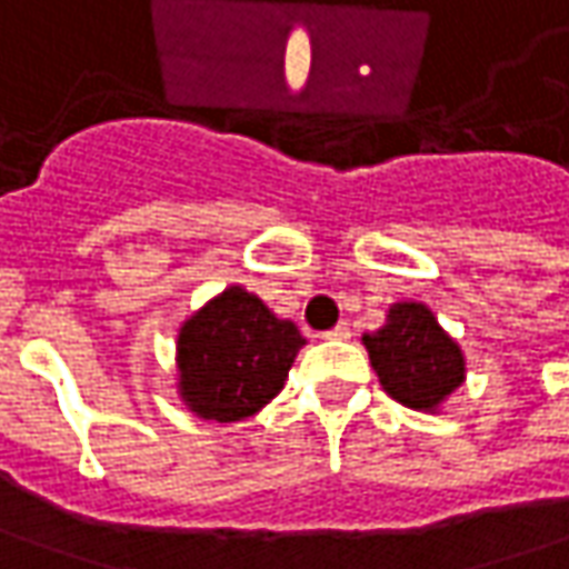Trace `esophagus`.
Returning <instances> with one entry per match:
<instances>
[{
    "mask_svg": "<svg viewBox=\"0 0 569 569\" xmlns=\"http://www.w3.org/2000/svg\"><path fill=\"white\" fill-rule=\"evenodd\" d=\"M326 338H331V341H347V338H350V326H347V322H338L335 329L326 331Z\"/></svg>",
    "mask_w": 569,
    "mask_h": 569,
    "instance_id": "1",
    "label": "esophagus"
}]
</instances>
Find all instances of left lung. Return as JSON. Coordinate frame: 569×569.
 <instances>
[{
	"label": "left lung",
	"instance_id": "left-lung-1",
	"mask_svg": "<svg viewBox=\"0 0 569 569\" xmlns=\"http://www.w3.org/2000/svg\"><path fill=\"white\" fill-rule=\"evenodd\" d=\"M379 382L413 410H432L463 382V353L422 303H398L388 326L363 338Z\"/></svg>",
	"mask_w": 569,
	"mask_h": 569
}]
</instances>
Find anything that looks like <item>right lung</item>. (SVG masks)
Here are the masks:
<instances>
[{
    "instance_id": "add662e5",
    "label": "right lung",
    "mask_w": 569,
    "mask_h": 569,
    "mask_svg": "<svg viewBox=\"0 0 569 569\" xmlns=\"http://www.w3.org/2000/svg\"><path fill=\"white\" fill-rule=\"evenodd\" d=\"M300 347L293 322L276 319L243 288H228L181 329V398L203 419L238 422L284 388Z\"/></svg>"
}]
</instances>
